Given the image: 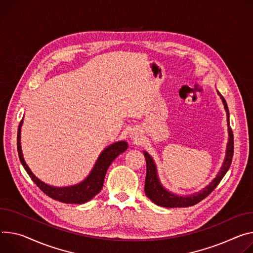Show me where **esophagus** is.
<instances>
[{
	"instance_id": "1",
	"label": "esophagus",
	"mask_w": 253,
	"mask_h": 253,
	"mask_svg": "<svg viewBox=\"0 0 253 253\" xmlns=\"http://www.w3.org/2000/svg\"><path fill=\"white\" fill-rule=\"evenodd\" d=\"M130 137H131L133 140H138V138H139L138 131H137V130H132L130 132Z\"/></svg>"
}]
</instances>
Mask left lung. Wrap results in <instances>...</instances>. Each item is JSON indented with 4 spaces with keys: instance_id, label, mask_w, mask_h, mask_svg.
Instances as JSON below:
<instances>
[{
    "instance_id": "1",
    "label": "left lung",
    "mask_w": 253,
    "mask_h": 253,
    "mask_svg": "<svg viewBox=\"0 0 253 253\" xmlns=\"http://www.w3.org/2000/svg\"><path fill=\"white\" fill-rule=\"evenodd\" d=\"M217 94L220 96V99L222 100L224 109L226 111L227 127H228V142L226 145L225 158L222 164V167L220 168V170L218 171L216 177L209 183V185L205 187L204 189H202L201 191L191 195H187V196H178L167 190L163 186V183L160 181L158 176L157 167L155 165L154 159L148 152L143 151L144 157L146 159V178H145L144 191L147 198L150 199L155 205L160 207H166V208H179V207L194 206L195 204L205 199L209 194H211V192L219 185V182L221 181L223 176L226 174L229 168H230L232 163L233 152H234L233 132L230 127V122H229V110H228L227 103L223 98V96L219 93V90H217Z\"/></svg>"
}]
</instances>
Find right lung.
<instances>
[{
  "instance_id": "add662e5",
  "label": "right lung",
  "mask_w": 253,
  "mask_h": 253,
  "mask_svg": "<svg viewBox=\"0 0 253 253\" xmlns=\"http://www.w3.org/2000/svg\"><path fill=\"white\" fill-rule=\"evenodd\" d=\"M23 124V119L20 122L17 134V149L20 162L25 169L31 179L36 183V186L48 197L53 200L59 201L65 204H84L93 199L96 195L100 193L103 188L104 179L106 172L113 163V160L119 154L124 152L128 148V143L125 140H120L114 142L107 146L99 155L97 162L95 163L93 169L89 171L88 175L77 185L67 187H54L48 183H45L39 179L30 169L26 164L24 156H23L21 147V128Z\"/></svg>"
}]
</instances>
